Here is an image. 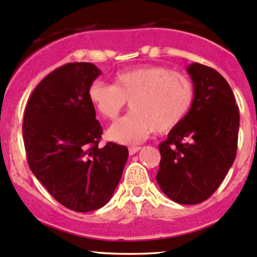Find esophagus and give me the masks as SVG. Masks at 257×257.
<instances>
[{
  "instance_id": "obj_1",
  "label": "esophagus",
  "mask_w": 257,
  "mask_h": 257,
  "mask_svg": "<svg viewBox=\"0 0 257 257\" xmlns=\"http://www.w3.org/2000/svg\"><path fill=\"white\" fill-rule=\"evenodd\" d=\"M140 150H141V147L133 146V147L129 148V154H131V156H133V154H135L137 152H139V151H140Z\"/></svg>"
}]
</instances>
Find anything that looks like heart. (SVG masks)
Here are the masks:
<instances>
[{
    "label": "heart",
    "mask_w": 257,
    "mask_h": 257,
    "mask_svg": "<svg viewBox=\"0 0 257 257\" xmlns=\"http://www.w3.org/2000/svg\"><path fill=\"white\" fill-rule=\"evenodd\" d=\"M112 86L95 80L88 99L103 118L112 120L126 100L132 111L113 123L107 137L123 145H135L156 131L166 133L185 118L194 101V86L184 74L160 66L119 70Z\"/></svg>",
    "instance_id": "heart-1"
}]
</instances>
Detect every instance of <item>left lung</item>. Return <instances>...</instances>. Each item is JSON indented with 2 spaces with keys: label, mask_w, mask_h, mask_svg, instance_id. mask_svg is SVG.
Wrapping results in <instances>:
<instances>
[{
  "label": "left lung",
  "mask_w": 257,
  "mask_h": 257,
  "mask_svg": "<svg viewBox=\"0 0 257 257\" xmlns=\"http://www.w3.org/2000/svg\"><path fill=\"white\" fill-rule=\"evenodd\" d=\"M194 85L190 111L159 145L157 182L169 199L195 205L224 181L237 153L239 111L226 80L200 63L187 67Z\"/></svg>",
  "instance_id": "1"
}]
</instances>
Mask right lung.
Here are the masks:
<instances>
[{"mask_svg":"<svg viewBox=\"0 0 257 257\" xmlns=\"http://www.w3.org/2000/svg\"><path fill=\"white\" fill-rule=\"evenodd\" d=\"M101 72L88 62L67 63L38 83L25 110L27 163L61 205L91 212L109 202L122 177L128 148L107 142L88 87Z\"/></svg>","mask_w":257,"mask_h":257,"instance_id":"right-lung-1","label":"right lung"}]
</instances>
